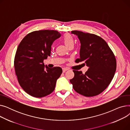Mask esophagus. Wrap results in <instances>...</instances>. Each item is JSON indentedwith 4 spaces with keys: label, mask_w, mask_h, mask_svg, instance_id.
Returning <instances> with one entry per match:
<instances>
[{
    "label": "esophagus",
    "mask_w": 130,
    "mask_h": 130,
    "mask_svg": "<svg viewBox=\"0 0 130 130\" xmlns=\"http://www.w3.org/2000/svg\"><path fill=\"white\" fill-rule=\"evenodd\" d=\"M67 70H69L67 69H66V68H63V73H65L66 71H67Z\"/></svg>",
    "instance_id": "obj_1"
}]
</instances>
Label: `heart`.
Returning a JSON list of instances; mask_svg holds the SVG:
<instances>
[{"instance_id":"b5f03b06","label":"heart","mask_w":130,"mask_h":130,"mask_svg":"<svg viewBox=\"0 0 130 130\" xmlns=\"http://www.w3.org/2000/svg\"><path fill=\"white\" fill-rule=\"evenodd\" d=\"M63 40L65 45L67 47L71 45H74V40L73 38L71 35H68V34H66L63 36Z\"/></svg>"}]
</instances>
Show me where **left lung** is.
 <instances>
[{"label":"left lung","instance_id":"8db88e82","mask_svg":"<svg viewBox=\"0 0 130 130\" xmlns=\"http://www.w3.org/2000/svg\"><path fill=\"white\" fill-rule=\"evenodd\" d=\"M80 43L79 58L75 62H82L88 69L84 74L75 71L70 80L76 92L86 97L96 96L104 91L110 84L117 69L114 55L105 41L95 34L73 30Z\"/></svg>","mask_w":130,"mask_h":130}]
</instances>
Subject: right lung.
Masks as SVG:
<instances>
[{
	"instance_id": "1",
	"label": "right lung",
	"mask_w": 130,
	"mask_h": 130,
	"mask_svg": "<svg viewBox=\"0 0 130 130\" xmlns=\"http://www.w3.org/2000/svg\"><path fill=\"white\" fill-rule=\"evenodd\" d=\"M60 36L54 30L32 31L18 46L14 60L16 75L20 86L33 97L43 98L52 93L62 73L60 67L50 69L43 62L51 55L53 42Z\"/></svg>"
}]
</instances>
